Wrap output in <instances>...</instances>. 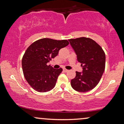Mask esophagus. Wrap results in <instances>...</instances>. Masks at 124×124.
<instances>
[{"instance_id": "obj_1", "label": "esophagus", "mask_w": 124, "mask_h": 124, "mask_svg": "<svg viewBox=\"0 0 124 124\" xmlns=\"http://www.w3.org/2000/svg\"><path fill=\"white\" fill-rule=\"evenodd\" d=\"M63 70L65 72H67V71H69L68 70H67V69H63Z\"/></svg>"}]
</instances>
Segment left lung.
Masks as SVG:
<instances>
[{"mask_svg": "<svg viewBox=\"0 0 124 124\" xmlns=\"http://www.w3.org/2000/svg\"><path fill=\"white\" fill-rule=\"evenodd\" d=\"M77 55V60L83 67L82 72L76 71L71 80L74 90L85 92L98 85L105 70V54L101 47L90 38L80 37L69 39Z\"/></svg>", "mask_w": 124, "mask_h": 124, "instance_id": "obj_1", "label": "left lung"}]
</instances>
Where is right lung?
<instances>
[{
  "instance_id": "1",
  "label": "right lung",
  "mask_w": 124,
  "mask_h": 124,
  "mask_svg": "<svg viewBox=\"0 0 124 124\" xmlns=\"http://www.w3.org/2000/svg\"><path fill=\"white\" fill-rule=\"evenodd\" d=\"M69 44L66 39H39L28 47L22 59L24 77L32 88L46 92L55 87L62 69H54L47 63L58 54L59 50Z\"/></svg>"
}]
</instances>
